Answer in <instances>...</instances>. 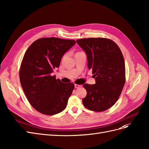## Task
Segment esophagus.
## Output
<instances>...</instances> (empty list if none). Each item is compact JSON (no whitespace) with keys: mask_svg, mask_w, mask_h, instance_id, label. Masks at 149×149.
I'll return each instance as SVG.
<instances>
[{"mask_svg":"<svg viewBox=\"0 0 149 149\" xmlns=\"http://www.w3.org/2000/svg\"><path fill=\"white\" fill-rule=\"evenodd\" d=\"M82 87V85H78V84H75V88H79L80 87Z\"/></svg>","mask_w":149,"mask_h":149,"instance_id":"esophagus-1","label":"esophagus"}]
</instances>
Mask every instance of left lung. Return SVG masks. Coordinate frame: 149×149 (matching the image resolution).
<instances>
[{"mask_svg": "<svg viewBox=\"0 0 149 149\" xmlns=\"http://www.w3.org/2000/svg\"><path fill=\"white\" fill-rule=\"evenodd\" d=\"M87 55L88 69L92 70L95 84H85V107L102 112L113 106L119 97L125 81L124 58L118 46L105 38L77 40Z\"/></svg>", "mask_w": 149, "mask_h": 149, "instance_id": "obj_1", "label": "left lung"}]
</instances>
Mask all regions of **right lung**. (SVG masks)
<instances>
[{
    "instance_id": "add662e5",
    "label": "right lung",
    "mask_w": 149,
    "mask_h": 149,
    "mask_svg": "<svg viewBox=\"0 0 149 149\" xmlns=\"http://www.w3.org/2000/svg\"><path fill=\"white\" fill-rule=\"evenodd\" d=\"M75 43L74 40L41 38L25 52L20 69V81L30 104L38 112L52 116L65 109L74 84L63 83L52 73Z\"/></svg>"
}]
</instances>
